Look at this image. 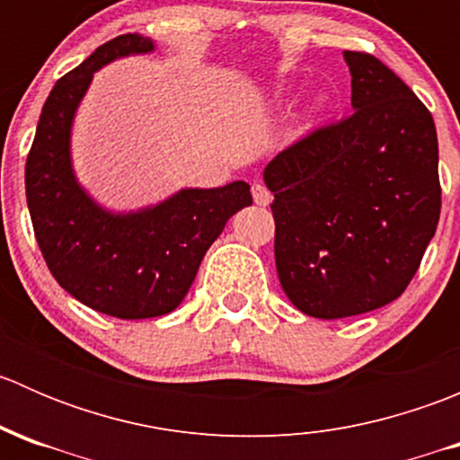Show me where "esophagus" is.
Here are the masks:
<instances>
[{"mask_svg":"<svg viewBox=\"0 0 460 460\" xmlns=\"http://www.w3.org/2000/svg\"><path fill=\"white\" fill-rule=\"evenodd\" d=\"M252 196H253V202H256L258 207H267V204L271 202V191H269L262 182L252 184Z\"/></svg>","mask_w":460,"mask_h":460,"instance_id":"obj_1","label":"esophagus"}]
</instances>
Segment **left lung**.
Returning <instances> with one entry per match:
<instances>
[{
	"label": "left lung",
	"instance_id": "left-lung-1",
	"mask_svg": "<svg viewBox=\"0 0 460 460\" xmlns=\"http://www.w3.org/2000/svg\"><path fill=\"white\" fill-rule=\"evenodd\" d=\"M351 113L314 128L264 169L276 269L287 298L333 320L396 300L440 217L434 118L363 50H345Z\"/></svg>",
	"mask_w": 460,
	"mask_h": 460
}]
</instances>
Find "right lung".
I'll return each instance as SVG.
<instances>
[{
  "instance_id": "obj_1",
  "label": "right lung",
  "mask_w": 460,
  "mask_h": 460,
  "mask_svg": "<svg viewBox=\"0 0 460 460\" xmlns=\"http://www.w3.org/2000/svg\"><path fill=\"white\" fill-rule=\"evenodd\" d=\"M148 50V37L127 32L59 77L26 157V202L50 273L82 305L122 320L173 312L226 220L253 202L247 182H231L184 189L153 208L113 216L75 182L68 137L93 73L111 59Z\"/></svg>"
}]
</instances>
